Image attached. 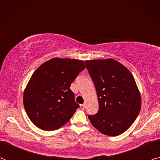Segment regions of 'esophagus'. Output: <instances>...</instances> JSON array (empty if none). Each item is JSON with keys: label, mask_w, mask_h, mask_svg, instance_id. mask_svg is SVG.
I'll return each mask as SVG.
<instances>
[{"label": "esophagus", "mask_w": 160, "mask_h": 160, "mask_svg": "<svg viewBox=\"0 0 160 160\" xmlns=\"http://www.w3.org/2000/svg\"><path fill=\"white\" fill-rule=\"evenodd\" d=\"M80 107L81 109L84 110V109H85V104H80Z\"/></svg>", "instance_id": "1"}]
</instances>
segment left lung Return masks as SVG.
Listing matches in <instances>:
<instances>
[{
    "label": "left lung",
    "instance_id": "1",
    "mask_svg": "<svg viewBox=\"0 0 160 160\" xmlns=\"http://www.w3.org/2000/svg\"><path fill=\"white\" fill-rule=\"evenodd\" d=\"M95 85L99 111L89 115L102 134L116 136L125 132L139 114L141 97L131 72L112 58L85 61Z\"/></svg>",
    "mask_w": 160,
    "mask_h": 160
}]
</instances>
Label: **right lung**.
Here are the masks:
<instances>
[{
    "label": "right lung",
    "instance_id": "1",
    "mask_svg": "<svg viewBox=\"0 0 160 160\" xmlns=\"http://www.w3.org/2000/svg\"><path fill=\"white\" fill-rule=\"evenodd\" d=\"M85 68L83 61L54 58L35 70L23 94L26 113L35 126L53 131L68 122L79 108L70 87Z\"/></svg>",
    "mask_w": 160,
    "mask_h": 160
}]
</instances>
